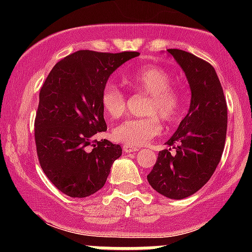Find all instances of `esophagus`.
Segmentation results:
<instances>
[{
	"label": "esophagus",
	"mask_w": 252,
	"mask_h": 252,
	"mask_svg": "<svg viewBox=\"0 0 252 252\" xmlns=\"http://www.w3.org/2000/svg\"><path fill=\"white\" fill-rule=\"evenodd\" d=\"M123 151L126 152V154H130V152H136V151H139V147L131 146V145L126 144V145H123Z\"/></svg>",
	"instance_id": "obj_1"
}]
</instances>
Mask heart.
Returning a JSON list of instances; mask_svg holds the SVG:
<instances>
[{"mask_svg": "<svg viewBox=\"0 0 252 252\" xmlns=\"http://www.w3.org/2000/svg\"><path fill=\"white\" fill-rule=\"evenodd\" d=\"M124 83L135 90L149 94L142 118H130L112 130L114 141L139 146L146 144L162 130L161 118L167 123H174L184 110V96L182 91L171 85L172 78L163 68L146 64L136 68L124 77ZM126 95L113 84H106L101 93V106L105 116L118 119L126 113Z\"/></svg>", "mask_w": 252, "mask_h": 252, "instance_id": "heart-1", "label": "heart"}]
</instances>
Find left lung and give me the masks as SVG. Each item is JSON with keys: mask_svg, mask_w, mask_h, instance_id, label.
Instances as JSON below:
<instances>
[{"mask_svg": "<svg viewBox=\"0 0 252 252\" xmlns=\"http://www.w3.org/2000/svg\"><path fill=\"white\" fill-rule=\"evenodd\" d=\"M185 72L191 103L174 135L172 149L159 151L147 175L150 185L169 199L180 200L201 189L222 157L227 135V101L215 68L187 51L169 48Z\"/></svg>", "mask_w": 252, "mask_h": 252, "instance_id": "1", "label": "left lung"}]
</instances>
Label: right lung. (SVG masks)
<instances>
[{
	"label": "right lung",
	"instance_id": "right-lung-1",
	"mask_svg": "<svg viewBox=\"0 0 252 252\" xmlns=\"http://www.w3.org/2000/svg\"><path fill=\"white\" fill-rule=\"evenodd\" d=\"M139 55L77 51L56 63L42 84L34 123L36 154L44 173L63 194H95L122 155L119 145L95 139L107 130L101 93L112 73Z\"/></svg>",
	"mask_w": 252,
	"mask_h": 252
}]
</instances>
